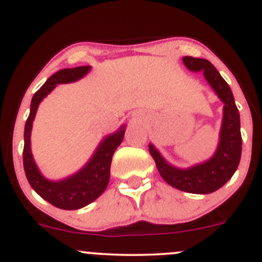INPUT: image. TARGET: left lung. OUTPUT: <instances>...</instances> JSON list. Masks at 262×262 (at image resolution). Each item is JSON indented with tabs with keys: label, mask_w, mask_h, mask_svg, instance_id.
Masks as SVG:
<instances>
[{
	"label": "left lung",
	"mask_w": 262,
	"mask_h": 262,
	"mask_svg": "<svg viewBox=\"0 0 262 262\" xmlns=\"http://www.w3.org/2000/svg\"><path fill=\"white\" fill-rule=\"evenodd\" d=\"M183 63L192 72H203L219 99L224 102L220 141L216 152L207 162L188 169H181L166 162L156 147L149 143L148 149L155 160L158 172L169 186L194 194H208L222 188L239 166L242 157V132L240 115L230 86L209 60L184 57Z\"/></svg>",
	"instance_id": "left-lung-1"
}]
</instances>
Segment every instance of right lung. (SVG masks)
Here are the masks:
<instances>
[{
    "label": "right lung",
    "instance_id": "1",
    "mask_svg": "<svg viewBox=\"0 0 262 262\" xmlns=\"http://www.w3.org/2000/svg\"><path fill=\"white\" fill-rule=\"evenodd\" d=\"M90 70V67H78L61 69L53 74L34 94L31 102V111L25 126V147H23V167L26 177L34 190L54 207L64 210L80 209L95 201L106 189L110 179V166L114 152L122 142L125 126L114 135L105 137L98 149L85 166L72 177L59 182L48 181L40 174L31 152L32 123L36 116L39 102L57 86V84L73 83L79 80Z\"/></svg>",
    "mask_w": 262,
    "mask_h": 262
}]
</instances>
